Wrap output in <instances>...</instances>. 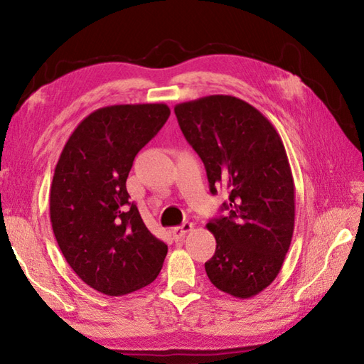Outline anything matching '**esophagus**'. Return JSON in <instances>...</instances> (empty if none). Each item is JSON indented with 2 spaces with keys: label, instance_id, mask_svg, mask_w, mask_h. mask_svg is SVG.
<instances>
[{
  "label": "esophagus",
  "instance_id": "esophagus-1",
  "mask_svg": "<svg viewBox=\"0 0 364 364\" xmlns=\"http://www.w3.org/2000/svg\"><path fill=\"white\" fill-rule=\"evenodd\" d=\"M192 228H194V225H192L191 222H184L181 227L172 228V236H173L175 241H181V239H183L184 236H186Z\"/></svg>",
  "mask_w": 364,
  "mask_h": 364
}]
</instances>
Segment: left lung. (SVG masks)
<instances>
[{"label":"left lung","instance_id":"left-lung-1","mask_svg":"<svg viewBox=\"0 0 364 364\" xmlns=\"http://www.w3.org/2000/svg\"><path fill=\"white\" fill-rule=\"evenodd\" d=\"M175 115L203 161L211 194H230L227 215L206 225L218 244L206 275L230 296H257L280 272L294 231V180L282 137L257 107L231 95L180 103Z\"/></svg>","mask_w":364,"mask_h":364}]
</instances>
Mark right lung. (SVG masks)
<instances>
[{"label": "right lung", "instance_id": "1", "mask_svg": "<svg viewBox=\"0 0 364 364\" xmlns=\"http://www.w3.org/2000/svg\"><path fill=\"white\" fill-rule=\"evenodd\" d=\"M168 115L164 103L100 107L75 128L54 168L53 233L75 274L106 296L150 284L167 255L129 202L127 178Z\"/></svg>", "mask_w": 364, "mask_h": 364}]
</instances>
